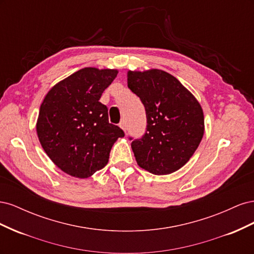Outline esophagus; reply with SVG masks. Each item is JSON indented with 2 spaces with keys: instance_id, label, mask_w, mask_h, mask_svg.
Segmentation results:
<instances>
[{
  "instance_id": "34e87169",
  "label": "esophagus",
  "mask_w": 254,
  "mask_h": 254,
  "mask_svg": "<svg viewBox=\"0 0 254 254\" xmlns=\"http://www.w3.org/2000/svg\"><path fill=\"white\" fill-rule=\"evenodd\" d=\"M120 127L124 130V131L126 132V130H127V127H126V122L125 121H122L121 123H120Z\"/></svg>"
}]
</instances>
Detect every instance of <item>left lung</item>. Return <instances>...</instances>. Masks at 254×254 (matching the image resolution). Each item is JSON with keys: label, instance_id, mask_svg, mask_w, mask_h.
<instances>
[{"label": "left lung", "instance_id": "1", "mask_svg": "<svg viewBox=\"0 0 254 254\" xmlns=\"http://www.w3.org/2000/svg\"><path fill=\"white\" fill-rule=\"evenodd\" d=\"M128 88L145 107L147 126L132 139L136 163L153 175L178 171L194 155L204 132L200 104L183 84L162 70L129 71Z\"/></svg>", "mask_w": 254, "mask_h": 254}]
</instances>
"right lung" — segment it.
<instances>
[{"mask_svg":"<svg viewBox=\"0 0 254 254\" xmlns=\"http://www.w3.org/2000/svg\"><path fill=\"white\" fill-rule=\"evenodd\" d=\"M117 75L110 68H81L55 84L41 104L36 127L41 146L61 171L76 178L105 167L112 145L125 135L98 102Z\"/></svg>","mask_w":254,"mask_h":254,"instance_id":"add662e5","label":"right lung"}]
</instances>
